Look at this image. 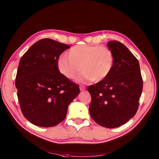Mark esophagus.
<instances>
[{
  "label": "esophagus",
  "instance_id": "obj_1",
  "mask_svg": "<svg viewBox=\"0 0 159 159\" xmlns=\"http://www.w3.org/2000/svg\"><path fill=\"white\" fill-rule=\"evenodd\" d=\"M79 88H80V90L81 91H84L86 90V87L84 86H80Z\"/></svg>",
  "mask_w": 159,
  "mask_h": 159
}]
</instances>
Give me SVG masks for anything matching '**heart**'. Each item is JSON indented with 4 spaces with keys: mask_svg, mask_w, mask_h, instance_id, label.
Returning a JSON list of instances; mask_svg holds the SVG:
<instances>
[{
    "mask_svg": "<svg viewBox=\"0 0 159 159\" xmlns=\"http://www.w3.org/2000/svg\"><path fill=\"white\" fill-rule=\"evenodd\" d=\"M114 65V55L106 46L93 44L76 45L71 48L67 56L61 55L57 61V68L63 76L75 79L82 70L83 73L77 78L79 82L105 80L111 72Z\"/></svg>",
    "mask_w": 159,
    "mask_h": 159,
    "instance_id": "obj_1",
    "label": "heart"
}]
</instances>
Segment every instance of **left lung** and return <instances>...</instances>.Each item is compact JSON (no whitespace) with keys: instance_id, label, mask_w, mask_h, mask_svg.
<instances>
[{"instance_id":"obj_1","label":"left lung","mask_w":159,"mask_h":159,"mask_svg":"<svg viewBox=\"0 0 159 159\" xmlns=\"http://www.w3.org/2000/svg\"><path fill=\"white\" fill-rule=\"evenodd\" d=\"M107 46L114 55L113 68L105 80L88 88L91 96L89 110L98 124L114 128L135 115L143 81L139 62L126 46L115 40Z\"/></svg>"}]
</instances>
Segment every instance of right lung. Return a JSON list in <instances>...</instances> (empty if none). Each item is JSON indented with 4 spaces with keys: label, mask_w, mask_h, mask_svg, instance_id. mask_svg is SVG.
<instances>
[{
    "label": "right lung",
    "mask_w": 159,
    "mask_h": 159,
    "mask_svg": "<svg viewBox=\"0 0 159 159\" xmlns=\"http://www.w3.org/2000/svg\"><path fill=\"white\" fill-rule=\"evenodd\" d=\"M70 46L41 39L21 57L15 86L21 111L38 126L53 127L64 120L68 106L80 93L78 84L58 71L57 61Z\"/></svg>",
    "instance_id": "right-lung-1"
}]
</instances>
